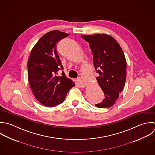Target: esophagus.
I'll return each mask as SVG.
<instances>
[{
    "instance_id": "1",
    "label": "esophagus",
    "mask_w": 155,
    "mask_h": 155,
    "mask_svg": "<svg viewBox=\"0 0 155 155\" xmlns=\"http://www.w3.org/2000/svg\"><path fill=\"white\" fill-rule=\"evenodd\" d=\"M76 81H77V83H78L81 85V87H84V84L83 83V81H81V80L80 78H77Z\"/></svg>"
}]
</instances>
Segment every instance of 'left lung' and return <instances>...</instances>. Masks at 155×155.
<instances>
[{
	"label": "left lung",
	"mask_w": 155,
	"mask_h": 155,
	"mask_svg": "<svg viewBox=\"0 0 155 155\" xmlns=\"http://www.w3.org/2000/svg\"><path fill=\"white\" fill-rule=\"evenodd\" d=\"M81 37L89 43L94 65L99 74L97 80L104 94L103 101L95 106L99 108L110 107L125 86L127 63L123 51L115 39L105 34Z\"/></svg>",
	"instance_id": "left-lung-1"
}]
</instances>
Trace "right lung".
Returning <instances> with one entry per match:
<instances>
[{
	"mask_svg": "<svg viewBox=\"0 0 155 155\" xmlns=\"http://www.w3.org/2000/svg\"><path fill=\"white\" fill-rule=\"evenodd\" d=\"M68 34L58 30L43 35L31 50L28 60V77L31 89L36 99L46 107L63 103L69 91L75 86L62 72L63 69L57 51V43Z\"/></svg>",
	"mask_w": 155,
	"mask_h": 155,
	"instance_id": "1",
	"label": "right lung"
}]
</instances>
